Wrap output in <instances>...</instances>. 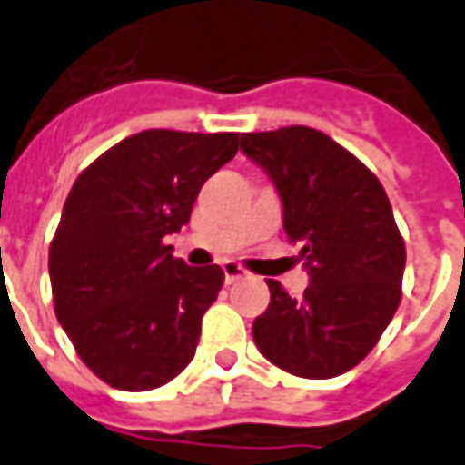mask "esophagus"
Returning a JSON list of instances; mask_svg holds the SVG:
<instances>
[{
	"label": "esophagus",
	"mask_w": 465,
	"mask_h": 465,
	"mask_svg": "<svg viewBox=\"0 0 465 465\" xmlns=\"http://www.w3.org/2000/svg\"><path fill=\"white\" fill-rule=\"evenodd\" d=\"M222 271H223V281H226V283H236V281H242V278L249 276V273H246V268H242L239 263H233V261H223Z\"/></svg>",
	"instance_id": "34e87169"
}]
</instances>
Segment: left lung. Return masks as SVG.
<instances>
[{"label":"left lung","instance_id":"1","mask_svg":"<svg viewBox=\"0 0 465 465\" xmlns=\"http://www.w3.org/2000/svg\"><path fill=\"white\" fill-rule=\"evenodd\" d=\"M242 150L276 184L283 229L311 276L298 301L266 281L271 302L253 320V342L295 377H338L370 355L401 301L407 251L387 192L312 127L243 133Z\"/></svg>","mask_w":465,"mask_h":465}]
</instances>
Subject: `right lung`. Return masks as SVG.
<instances>
[{
  "label": "right lung",
  "instance_id": "obj_1",
  "mask_svg": "<svg viewBox=\"0 0 465 465\" xmlns=\"http://www.w3.org/2000/svg\"><path fill=\"white\" fill-rule=\"evenodd\" d=\"M239 153V133L143 130L85 167L49 249L54 308L85 367L123 391L163 387L192 362L223 285L164 246L199 189Z\"/></svg>",
  "mask_w": 465,
  "mask_h": 465
}]
</instances>
